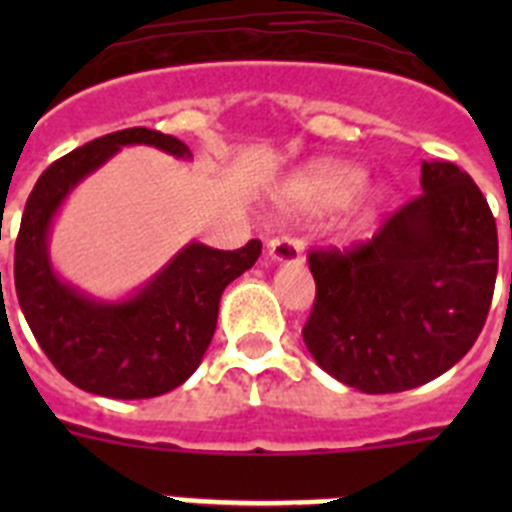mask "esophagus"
<instances>
[{
  "mask_svg": "<svg viewBox=\"0 0 512 512\" xmlns=\"http://www.w3.org/2000/svg\"><path fill=\"white\" fill-rule=\"evenodd\" d=\"M266 256H269L274 264L295 266L302 261V246L300 241H295V238L282 235V238H274V241L266 243Z\"/></svg>",
  "mask_w": 512,
  "mask_h": 512,
  "instance_id": "1",
  "label": "esophagus"
}]
</instances>
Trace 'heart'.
<instances>
[{
    "label": "heart",
    "mask_w": 512,
    "mask_h": 512,
    "mask_svg": "<svg viewBox=\"0 0 512 512\" xmlns=\"http://www.w3.org/2000/svg\"><path fill=\"white\" fill-rule=\"evenodd\" d=\"M366 171L348 161H315L289 176L279 189V207L289 215H323L346 207L366 187Z\"/></svg>",
    "instance_id": "b5f03b06"
}]
</instances>
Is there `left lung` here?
Listing matches in <instances>:
<instances>
[{"label": "left lung", "mask_w": 512, "mask_h": 512, "mask_svg": "<svg viewBox=\"0 0 512 512\" xmlns=\"http://www.w3.org/2000/svg\"><path fill=\"white\" fill-rule=\"evenodd\" d=\"M423 194L354 251H312L315 364L366 392H405L449 372L477 341L497 277V228L472 176L423 161Z\"/></svg>", "instance_id": "obj_1"}]
</instances>
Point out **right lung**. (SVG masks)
<instances>
[{
	"label": "right lung",
	"instance_id": "obj_1",
	"mask_svg": "<svg viewBox=\"0 0 512 512\" xmlns=\"http://www.w3.org/2000/svg\"><path fill=\"white\" fill-rule=\"evenodd\" d=\"M128 146L192 161L182 140L158 130L128 128L89 140L43 171L27 197L15 246L17 300L35 341L71 384L112 400L158 397L187 382L215 336L225 287L261 253L259 241L238 251L189 241L148 282L117 300L66 282L51 259L58 212L84 179Z\"/></svg>",
	"mask_w": 512,
	"mask_h": 512
}]
</instances>
